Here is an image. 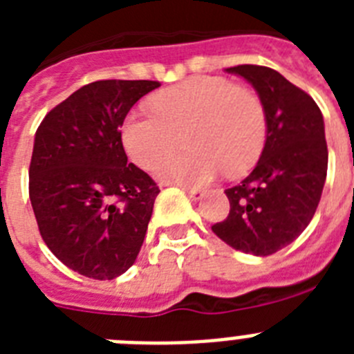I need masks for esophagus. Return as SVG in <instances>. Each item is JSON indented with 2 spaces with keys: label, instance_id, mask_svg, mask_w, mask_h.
<instances>
[{
  "label": "esophagus",
  "instance_id": "esophagus-1",
  "mask_svg": "<svg viewBox=\"0 0 354 354\" xmlns=\"http://www.w3.org/2000/svg\"><path fill=\"white\" fill-rule=\"evenodd\" d=\"M184 192L187 193V196L192 200H200L204 196V192H202V189H196V187H184Z\"/></svg>",
  "mask_w": 354,
  "mask_h": 354
}]
</instances>
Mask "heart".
<instances>
[{"instance_id":"1","label":"heart","mask_w":354,"mask_h":354,"mask_svg":"<svg viewBox=\"0 0 354 354\" xmlns=\"http://www.w3.org/2000/svg\"><path fill=\"white\" fill-rule=\"evenodd\" d=\"M152 113L131 111L120 138L127 156L143 170L173 149L180 133L188 150L154 167L158 179L205 184L221 170L234 177L257 161L266 142L264 104L255 92L227 77L195 76L154 93Z\"/></svg>"}]
</instances>
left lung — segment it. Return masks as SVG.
<instances>
[{
    "label": "left lung",
    "mask_w": 354,
    "mask_h": 354,
    "mask_svg": "<svg viewBox=\"0 0 354 354\" xmlns=\"http://www.w3.org/2000/svg\"><path fill=\"white\" fill-rule=\"evenodd\" d=\"M227 72L257 90L268 131L257 167L225 189L230 211L211 228L234 250L266 257L290 245L315 214L328 171L323 113L273 68L237 65Z\"/></svg>",
    "instance_id": "1"
}]
</instances>
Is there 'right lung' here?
Instances as JSON below:
<instances>
[{"instance_id":"add662e5","label":"right lung","mask_w":354,"mask_h":354,"mask_svg":"<svg viewBox=\"0 0 354 354\" xmlns=\"http://www.w3.org/2000/svg\"><path fill=\"white\" fill-rule=\"evenodd\" d=\"M158 81L84 84L35 133L30 200L40 236L58 261L93 280H113L138 257L159 187L127 162L122 122Z\"/></svg>"}]
</instances>
